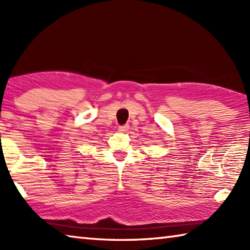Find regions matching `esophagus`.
<instances>
[{
	"label": "esophagus",
	"instance_id": "obj_1",
	"mask_svg": "<svg viewBox=\"0 0 250 250\" xmlns=\"http://www.w3.org/2000/svg\"><path fill=\"white\" fill-rule=\"evenodd\" d=\"M129 128L128 125H119V131H126Z\"/></svg>",
	"mask_w": 250,
	"mask_h": 250
}]
</instances>
